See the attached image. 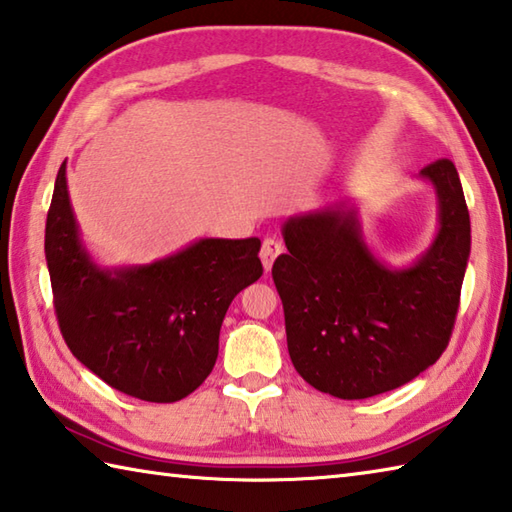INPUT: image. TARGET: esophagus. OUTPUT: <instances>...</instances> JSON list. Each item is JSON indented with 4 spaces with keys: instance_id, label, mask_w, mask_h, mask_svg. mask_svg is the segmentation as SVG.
<instances>
[{
    "instance_id": "34e87169",
    "label": "esophagus",
    "mask_w": 512,
    "mask_h": 512,
    "mask_svg": "<svg viewBox=\"0 0 512 512\" xmlns=\"http://www.w3.org/2000/svg\"><path fill=\"white\" fill-rule=\"evenodd\" d=\"M282 253H284V246H282V242H279V239H275V237H266L264 239L262 250H259V257H262V264H264L266 273H270V268H273V262Z\"/></svg>"
}]
</instances>
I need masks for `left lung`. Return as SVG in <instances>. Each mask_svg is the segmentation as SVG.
<instances>
[{
  "mask_svg": "<svg viewBox=\"0 0 512 512\" xmlns=\"http://www.w3.org/2000/svg\"><path fill=\"white\" fill-rule=\"evenodd\" d=\"M433 184L439 228L406 268L379 262L357 208L337 202L284 222L288 253L273 264L290 362L339 399L399 388L433 366L453 333L470 255V217L450 159L419 170Z\"/></svg>",
  "mask_w": 512,
  "mask_h": 512,
  "instance_id": "1",
  "label": "left lung"
}]
</instances>
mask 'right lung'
Listing matches in <instances>:
<instances>
[{"mask_svg":"<svg viewBox=\"0 0 512 512\" xmlns=\"http://www.w3.org/2000/svg\"><path fill=\"white\" fill-rule=\"evenodd\" d=\"M259 248L257 237H208L153 264L97 266L79 237L64 162L44 250L70 353L119 393L179 402L213 370L230 302L262 277Z\"/></svg>","mask_w":512,"mask_h":512,"instance_id":"obj_1","label":"right lung"}]
</instances>
